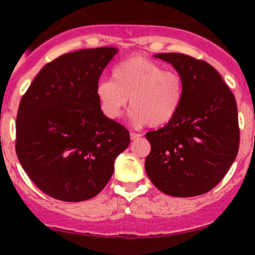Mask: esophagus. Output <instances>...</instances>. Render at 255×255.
Listing matches in <instances>:
<instances>
[{"label": "esophagus", "mask_w": 255, "mask_h": 255, "mask_svg": "<svg viewBox=\"0 0 255 255\" xmlns=\"http://www.w3.org/2000/svg\"><path fill=\"white\" fill-rule=\"evenodd\" d=\"M129 137H130V139L134 140V139H138V138L142 137V134H138V133H133V132H130V133H129Z\"/></svg>", "instance_id": "1"}]
</instances>
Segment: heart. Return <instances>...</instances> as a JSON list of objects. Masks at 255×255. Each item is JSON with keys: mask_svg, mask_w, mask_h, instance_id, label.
Here are the masks:
<instances>
[{"mask_svg": "<svg viewBox=\"0 0 255 255\" xmlns=\"http://www.w3.org/2000/svg\"><path fill=\"white\" fill-rule=\"evenodd\" d=\"M182 95L179 74L164 70L160 64L143 56L117 64L112 79L102 80L96 87L100 107L107 118L120 117L130 97V120L150 127H160L175 117Z\"/></svg>", "mask_w": 255, "mask_h": 255, "instance_id": "obj_1", "label": "heart"}]
</instances>
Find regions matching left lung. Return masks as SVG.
<instances>
[{"label": "left lung", "mask_w": 255, "mask_h": 255, "mask_svg": "<svg viewBox=\"0 0 255 255\" xmlns=\"http://www.w3.org/2000/svg\"><path fill=\"white\" fill-rule=\"evenodd\" d=\"M171 64L184 95L175 117L148 132L145 171L161 192L192 197L212 190L227 174L239 146L238 112L232 91L215 68L180 53L154 55Z\"/></svg>", "instance_id": "1"}]
</instances>
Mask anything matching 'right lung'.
<instances>
[{
    "label": "right lung",
    "instance_id": "add662e5",
    "mask_svg": "<svg viewBox=\"0 0 255 255\" xmlns=\"http://www.w3.org/2000/svg\"><path fill=\"white\" fill-rule=\"evenodd\" d=\"M118 53L115 47L64 54L38 73L20 100L16 151L27 175L44 194L79 202L96 196L129 145V133L107 118L96 87Z\"/></svg>",
    "mask_w": 255,
    "mask_h": 255
}]
</instances>
